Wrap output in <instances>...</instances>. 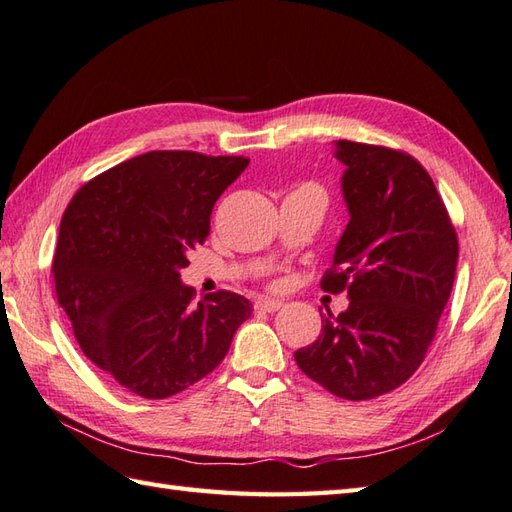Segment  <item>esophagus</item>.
I'll return each mask as SVG.
<instances>
[{
    "label": "esophagus",
    "instance_id": "1",
    "mask_svg": "<svg viewBox=\"0 0 512 512\" xmlns=\"http://www.w3.org/2000/svg\"><path fill=\"white\" fill-rule=\"evenodd\" d=\"M282 306V300H274V298H258L254 302V309L256 311H267V313H274Z\"/></svg>",
    "mask_w": 512,
    "mask_h": 512
}]
</instances>
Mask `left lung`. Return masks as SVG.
Here are the masks:
<instances>
[{
	"label": "left lung",
	"instance_id": "left-lung-1",
	"mask_svg": "<svg viewBox=\"0 0 512 512\" xmlns=\"http://www.w3.org/2000/svg\"><path fill=\"white\" fill-rule=\"evenodd\" d=\"M350 221L328 293L348 291L344 313L322 315V335L295 350L306 377L348 401L399 388L423 363L449 302L458 236L418 160L388 146L337 140Z\"/></svg>",
	"mask_w": 512,
	"mask_h": 512
}]
</instances>
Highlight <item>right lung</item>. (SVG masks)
Segmentation results:
<instances>
[{
  "label": "right lung",
  "mask_w": 512,
  "mask_h": 512,
  "mask_svg": "<svg viewBox=\"0 0 512 512\" xmlns=\"http://www.w3.org/2000/svg\"><path fill=\"white\" fill-rule=\"evenodd\" d=\"M247 157L151 151L78 188L61 219L52 276L76 342L100 370L144 399H166L219 366L252 315L232 291L201 302L181 285L188 252Z\"/></svg>",
  "instance_id": "obj_1"
}]
</instances>
